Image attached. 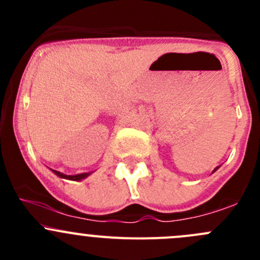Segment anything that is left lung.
I'll return each instance as SVG.
<instances>
[{"label":"left lung","instance_id":"obj_1","mask_svg":"<svg viewBox=\"0 0 260 260\" xmlns=\"http://www.w3.org/2000/svg\"><path fill=\"white\" fill-rule=\"evenodd\" d=\"M219 167H220V166H217V167H216V169H214V171H212V172H215V171H216V170H217V169H219Z\"/></svg>","mask_w":260,"mask_h":260}]
</instances>
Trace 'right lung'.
<instances>
[{
    "label": "right lung",
    "mask_w": 260,
    "mask_h": 260,
    "mask_svg": "<svg viewBox=\"0 0 260 260\" xmlns=\"http://www.w3.org/2000/svg\"><path fill=\"white\" fill-rule=\"evenodd\" d=\"M51 171L54 172L56 176L61 177V179L72 180V181H81V180L86 179V177L91 174V172H84V174H78V175H65V174H61V172H59V171H55V170H51Z\"/></svg>",
    "instance_id": "right-lung-1"
}]
</instances>
